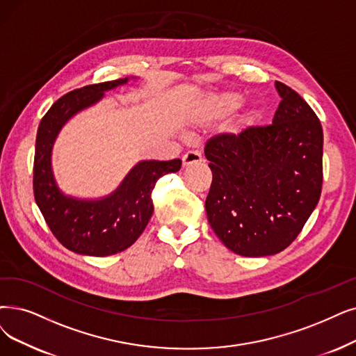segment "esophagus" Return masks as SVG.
<instances>
[{
  "label": "esophagus",
  "mask_w": 356,
  "mask_h": 356,
  "mask_svg": "<svg viewBox=\"0 0 356 356\" xmlns=\"http://www.w3.org/2000/svg\"><path fill=\"white\" fill-rule=\"evenodd\" d=\"M198 162H202V154H200V152H197V150H190L182 156V165L184 166H188V165L198 163Z\"/></svg>",
  "instance_id": "34e87169"
}]
</instances>
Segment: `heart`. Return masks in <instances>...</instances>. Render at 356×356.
I'll return each mask as SVG.
<instances>
[{"label":"heart","instance_id":"1","mask_svg":"<svg viewBox=\"0 0 356 356\" xmlns=\"http://www.w3.org/2000/svg\"><path fill=\"white\" fill-rule=\"evenodd\" d=\"M241 105V96L235 92H222V93H211L207 96L204 106H203V118L206 121L220 120L227 115H231ZM257 111H250L241 118V125L247 127L257 120Z\"/></svg>","mask_w":356,"mask_h":356}]
</instances>
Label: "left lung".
Listing matches in <instances>:
<instances>
[{
  "label": "left lung",
  "instance_id": "8db88e82",
  "mask_svg": "<svg viewBox=\"0 0 356 356\" xmlns=\"http://www.w3.org/2000/svg\"><path fill=\"white\" fill-rule=\"evenodd\" d=\"M273 124L207 140L213 174L207 220L222 243L244 257L289 247L316 209L323 186V129L316 112L276 81Z\"/></svg>",
  "mask_w": 356,
  "mask_h": 356
}]
</instances>
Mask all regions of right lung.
Wrapping results in <instances>:
<instances>
[{"label":"right lung","instance_id":"add662e5","mask_svg":"<svg viewBox=\"0 0 356 356\" xmlns=\"http://www.w3.org/2000/svg\"><path fill=\"white\" fill-rule=\"evenodd\" d=\"M127 81L129 79H118L68 92L39 124L33 162L35 200L54 236L77 254L105 257L133 245L153 215L152 191L156 181L181 169V159L141 161L115 191L101 200H79L56 187L51 153L63 125L79 111L101 101L106 90Z\"/></svg>","mask_w":356,"mask_h":356}]
</instances>
